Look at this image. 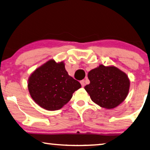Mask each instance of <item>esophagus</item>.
Masks as SVG:
<instances>
[{
  "instance_id": "1",
  "label": "esophagus",
  "mask_w": 150,
  "mask_h": 150,
  "mask_svg": "<svg viewBox=\"0 0 150 150\" xmlns=\"http://www.w3.org/2000/svg\"><path fill=\"white\" fill-rule=\"evenodd\" d=\"M80 83H81L82 87L85 86V80H81V81H80Z\"/></svg>"
}]
</instances>
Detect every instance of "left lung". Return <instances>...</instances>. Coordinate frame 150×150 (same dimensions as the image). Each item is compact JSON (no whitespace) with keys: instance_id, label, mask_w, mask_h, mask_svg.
<instances>
[{"instance_id":"8db88e82","label":"left lung","mask_w":150,"mask_h":150,"mask_svg":"<svg viewBox=\"0 0 150 150\" xmlns=\"http://www.w3.org/2000/svg\"><path fill=\"white\" fill-rule=\"evenodd\" d=\"M88 76L90 83L84 88L91 100L100 107L115 108L128 95L130 87L128 76L115 66L100 64L89 71Z\"/></svg>"}]
</instances>
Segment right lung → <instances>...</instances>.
<instances>
[{
  "label": "right lung",
  "mask_w": 150,
  "mask_h": 150,
  "mask_svg": "<svg viewBox=\"0 0 150 150\" xmlns=\"http://www.w3.org/2000/svg\"><path fill=\"white\" fill-rule=\"evenodd\" d=\"M28 90L37 104L47 110L61 109L81 86L69 76L63 61L51 59L35 69L28 79Z\"/></svg>",
  "instance_id": "add662e5"
}]
</instances>
